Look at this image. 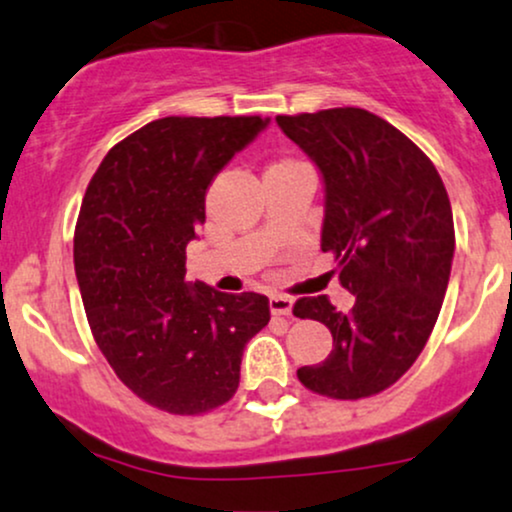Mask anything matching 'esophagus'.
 <instances>
[{
	"mask_svg": "<svg viewBox=\"0 0 512 512\" xmlns=\"http://www.w3.org/2000/svg\"><path fill=\"white\" fill-rule=\"evenodd\" d=\"M270 314L273 316H290L292 314V299L282 297V294H270Z\"/></svg>",
	"mask_w": 512,
	"mask_h": 512,
	"instance_id": "esophagus-1",
	"label": "esophagus"
}]
</instances>
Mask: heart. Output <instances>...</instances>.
I'll use <instances>...</instances> for the list:
<instances>
[{
    "label": "heart",
    "mask_w": 512,
    "mask_h": 512,
    "mask_svg": "<svg viewBox=\"0 0 512 512\" xmlns=\"http://www.w3.org/2000/svg\"><path fill=\"white\" fill-rule=\"evenodd\" d=\"M290 162H294V160H280V162H273V165H290Z\"/></svg>",
    "instance_id": "obj_1"
}]
</instances>
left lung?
I'll return each mask as SVG.
<instances>
[{
	"label": "left lung",
	"mask_w": 512,
	"mask_h": 512,
	"mask_svg": "<svg viewBox=\"0 0 512 512\" xmlns=\"http://www.w3.org/2000/svg\"><path fill=\"white\" fill-rule=\"evenodd\" d=\"M278 124L323 174L321 251L354 294L347 314L326 294L294 302V316L333 335V352L297 378L333 400L371 398L417 362L436 326L455 251L448 191L417 143L362 107L280 114Z\"/></svg>",
	"instance_id": "left-lung-1"
}]
</instances>
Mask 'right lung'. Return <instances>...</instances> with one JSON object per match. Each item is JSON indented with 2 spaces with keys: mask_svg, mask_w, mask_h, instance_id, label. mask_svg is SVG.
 <instances>
[{
  "mask_svg": "<svg viewBox=\"0 0 512 512\" xmlns=\"http://www.w3.org/2000/svg\"><path fill=\"white\" fill-rule=\"evenodd\" d=\"M268 117H162L119 141L83 196L74 268L90 333L131 393L196 417L237 393L242 352L270 321L263 294L184 282L206 189Z\"/></svg>",
  "mask_w": 512,
  "mask_h": 512,
  "instance_id": "right-lung-1",
  "label": "right lung"
}]
</instances>
